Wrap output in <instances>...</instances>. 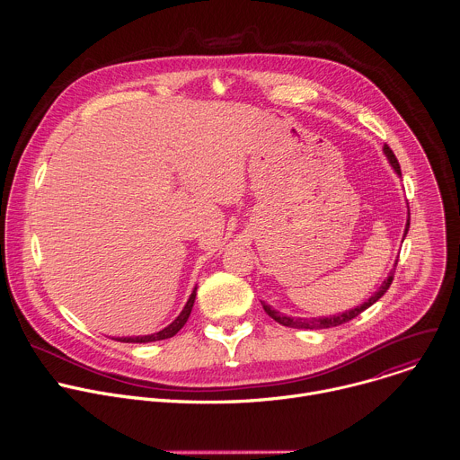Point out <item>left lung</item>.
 Returning <instances> with one entry per match:
<instances>
[{
	"label": "left lung",
	"mask_w": 460,
	"mask_h": 460,
	"mask_svg": "<svg viewBox=\"0 0 460 460\" xmlns=\"http://www.w3.org/2000/svg\"><path fill=\"white\" fill-rule=\"evenodd\" d=\"M382 151H384V155L387 156V160H389L393 171H395V172L401 176V165H399L395 155H393V151H391L387 146H384ZM408 231H410V209H408V220H406V227H404V236H402V240L406 238ZM395 268H397V261H395V266H393V270L387 273V277L384 279V282L380 284V288H378L364 304H360V305H357V307H353V309H348V311H344V313H339V314L318 316V318H300V316L296 318V316H288V314H284V313L273 309V307L268 305L266 302H261V305H264V311H266L273 320H277L279 323H282V325H286V327H295V330H327V327H335V325H341V323L349 322L351 318L358 316L362 311H366L367 307H371L378 298H382L384 293L389 289V286H391V282H393V273H395Z\"/></svg>",
	"instance_id": "obj_1"
}]
</instances>
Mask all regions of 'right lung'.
Segmentation results:
<instances>
[{"label":"right lung","mask_w":460,"mask_h":460,"mask_svg":"<svg viewBox=\"0 0 460 460\" xmlns=\"http://www.w3.org/2000/svg\"><path fill=\"white\" fill-rule=\"evenodd\" d=\"M196 289H199V286H194V289H192V293L189 295V298H187V302H185L183 309L180 311V314H178V316H176L169 325H165L164 330H160V332H156V333H151V335L118 337L116 341H119V342H135V344H147V342H156V341H165V339L174 337V335L181 330V327L185 325V322H187V318H189V314H190V311H192L194 298H196Z\"/></svg>","instance_id":"obj_1"}]
</instances>
